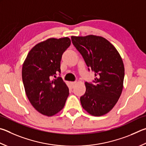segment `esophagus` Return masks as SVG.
<instances>
[{
    "label": "esophagus",
    "mask_w": 146,
    "mask_h": 146,
    "mask_svg": "<svg viewBox=\"0 0 146 146\" xmlns=\"http://www.w3.org/2000/svg\"><path fill=\"white\" fill-rule=\"evenodd\" d=\"M75 84H76V82H71V86H72L73 87L74 86H75Z\"/></svg>",
    "instance_id": "34e87169"
}]
</instances>
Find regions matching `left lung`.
<instances>
[{
	"label": "left lung",
	"instance_id": "8db88e82",
	"mask_svg": "<svg viewBox=\"0 0 146 146\" xmlns=\"http://www.w3.org/2000/svg\"><path fill=\"white\" fill-rule=\"evenodd\" d=\"M71 41L88 70L96 76L92 83H85L86 91L80 97L82 107L92 115H105L114 107L123 91V60L115 48L103 37L71 36Z\"/></svg>",
	"mask_w": 146,
	"mask_h": 146
}]
</instances>
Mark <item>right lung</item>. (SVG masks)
Instances as JSON below:
<instances>
[{
    "instance_id": "add662e5",
    "label": "right lung",
    "mask_w": 146,
    "mask_h": 146,
    "mask_svg": "<svg viewBox=\"0 0 146 146\" xmlns=\"http://www.w3.org/2000/svg\"><path fill=\"white\" fill-rule=\"evenodd\" d=\"M70 39L50 38L34 46L29 52L22 67L25 93L35 109L52 116L61 110L69 95V89L60 77L62 54L70 46Z\"/></svg>"
}]
</instances>
